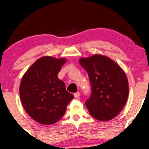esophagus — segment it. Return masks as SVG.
I'll use <instances>...</instances> for the list:
<instances>
[{
  "label": "esophagus",
  "instance_id": "1",
  "mask_svg": "<svg viewBox=\"0 0 149 149\" xmlns=\"http://www.w3.org/2000/svg\"><path fill=\"white\" fill-rule=\"evenodd\" d=\"M80 92H76V93H75V94H74V97H75V98H76V99H77V98H79V97H80Z\"/></svg>",
  "mask_w": 149,
  "mask_h": 149
}]
</instances>
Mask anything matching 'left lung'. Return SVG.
I'll list each match as a JSON object with an SVG mask.
<instances>
[{
  "label": "left lung",
  "mask_w": 149,
  "mask_h": 149,
  "mask_svg": "<svg viewBox=\"0 0 149 149\" xmlns=\"http://www.w3.org/2000/svg\"><path fill=\"white\" fill-rule=\"evenodd\" d=\"M79 63L91 82V94L85 103L89 113L100 121L113 119L128 97V81L124 70L112 59L99 54L80 58Z\"/></svg>",
  "instance_id": "left-lung-1"
}]
</instances>
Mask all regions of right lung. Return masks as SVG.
Returning <instances> with one entry per match:
<instances>
[{"label": "right lung", "mask_w": 149, "mask_h": 149, "mask_svg": "<svg viewBox=\"0 0 149 149\" xmlns=\"http://www.w3.org/2000/svg\"><path fill=\"white\" fill-rule=\"evenodd\" d=\"M65 62V58L42 57L30 66L21 81L22 105L28 115L40 124L52 125L61 120L74 97L58 77Z\"/></svg>", "instance_id": "right-lung-1"}]
</instances>
